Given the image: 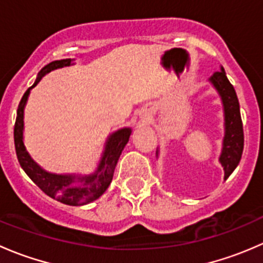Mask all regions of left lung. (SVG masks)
Segmentation results:
<instances>
[{
  "mask_svg": "<svg viewBox=\"0 0 263 263\" xmlns=\"http://www.w3.org/2000/svg\"><path fill=\"white\" fill-rule=\"evenodd\" d=\"M210 81L221 95L225 112V137L220 163L224 166L225 179L233 173L242 158L243 146H245V134L240 117L239 102L234 87L228 80L224 68L217 71L211 76Z\"/></svg>",
  "mask_w": 263,
  "mask_h": 263,
  "instance_id": "8db88e82",
  "label": "left lung"
}]
</instances>
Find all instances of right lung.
Returning a JSON list of instances; mask_svg holds the SVG:
<instances>
[{
    "label": "right lung",
    "mask_w": 263,
    "mask_h": 263,
    "mask_svg": "<svg viewBox=\"0 0 263 263\" xmlns=\"http://www.w3.org/2000/svg\"><path fill=\"white\" fill-rule=\"evenodd\" d=\"M70 65V58L61 61H53V62L48 63V65L42 68L35 82L24 92L17 107L16 121H15L14 126V141L17 160L20 163L21 168L28 174L29 178L35 183L46 195L54 198V200L60 201V202L66 203V205L81 206L92 202L97 198H99L105 192V190L109 187L119 155H121L122 150H123V147L128 142L129 135H131V128L119 129V131L115 132L109 137V140L107 142V146H105L104 154H103L102 161H100L97 172L94 174H91V176H57V174L47 173L41 166L36 165L35 161L26 153L23 142L24 107H25V103L26 99H28L29 92H30V89L41 81L42 76L46 75L49 71L55 70V68L65 67V66Z\"/></svg>",
    "instance_id": "obj_1"
}]
</instances>
